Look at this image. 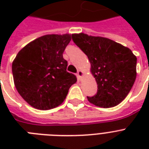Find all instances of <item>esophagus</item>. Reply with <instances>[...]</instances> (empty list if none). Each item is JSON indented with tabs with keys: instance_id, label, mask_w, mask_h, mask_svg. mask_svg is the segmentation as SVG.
Listing matches in <instances>:
<instances>
[{
	"instance_id": "esophagus-1",
	"label": "esophagus",
	"mask_w": 149,
	"mask_h": 149,
	"mask_svg": "<svg viewBox=\"0 0 149 149\" xmlns=\"http://www.w3.org/2000/svg\"><path fill=\"white\" fill-rule=\"evenodd\" d=\"M77 77L80 79L83 76H84V72L82 71V70H78V72H77Z\"/></svg>"
}]
</instances>
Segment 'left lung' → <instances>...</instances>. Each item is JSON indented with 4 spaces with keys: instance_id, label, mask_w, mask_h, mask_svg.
<instances>
[{
    "instance_id": "obj_1",
    "label": "left lung",
    "mask_w": 149,
    "mask_h": 149,
    "mask_svg": "<svg viewBox=\"0 0 149 149\" xmlns=\"http://www.w3.org/2000/svg\"><path fill=\"white\" fill-rule=\"evenodd\" d=\"M73 42L86 54L97 92L87 97L91 104L108 108L125 99L136 79L137 58L132 50L114 41L86 34L72 35Z\"/></svg>"
}]
</instances>
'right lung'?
I'll list each match as a JSON object with an SVG mask.
<instances>
[{
    "mask_svg": "<svg viewBox=\"0 0 149 149\" xmlns=\"http://www.w3.org/2000/svg\"><path fill=\"white\" fill-rule=\"evenodd\" d=\"M71 35H46L36 38L17 53L12 73L17 92L29 104L38 110L60 105L77 77L66 71L63 53Z\"/></svg>",
    "mask_w": 149,
    "mask_h": 149,
    "instance_id": "obj_1",
    "label": "right lung"
}]
</instances>
